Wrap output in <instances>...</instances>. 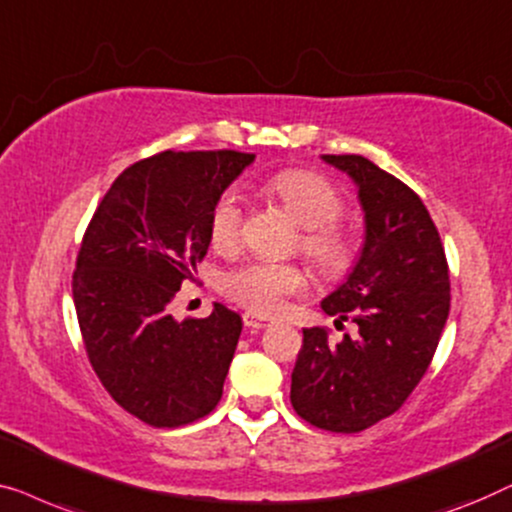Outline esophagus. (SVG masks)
<instances>
[{
	"label": "esophagus",
	"instance_id": "34e87169",
	"mask_svg": "<svg viewBox=\"0 0 512 512\" xmlns=\"http://www.w3.org/2000/svg\"><path fill=\"white\" fill-rule=\"evenodd\" d=\"M271 318H266V315H259L255 311H246L243 313V325H246L248 329H264L271 325Z\"/></svg>",
	"mask_w": 512,
	"mask_h": 512
}]
</instances>
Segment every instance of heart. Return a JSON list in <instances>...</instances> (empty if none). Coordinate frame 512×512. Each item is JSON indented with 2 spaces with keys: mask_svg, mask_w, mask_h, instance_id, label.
<instances>
[{
  "mask_svg": "<svg viewBox=\"0 0 512 512\" xmlns=\"http://www.w3.org/2000/svg\"><path fill=\"white\" fill-rule=\"evenodd\" d=\"M269 190L304 227L301 236L304 253L325 269H338L345 262V243L336 229V222L343 215V197L336 187L315 171L292 169L273 176ZM241 225V194L229 187L211 208L208 232L213 246L218 250H232L241 239ZM220 290L250 311L276 313L290 294L306 290V276L297 264L253 259L227 271L220 280Z\"/></svg>",
  "mask_w": 512,
  "mask_h": 512,
  "instance_id": "b5f03b06",
  "label": "heart"
}]
</instances>
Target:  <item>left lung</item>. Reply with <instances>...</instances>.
I'll return each instance as SVG.
<instances>
[{
  "mask_svg": "<svg viewBox=\"0 0 512 512\" xmlns=\"http://www.w3.org/2000/svg\"><path fill=\"white\" fill-rule=\"evenodd\" d=\"M357 185L366 236L350 276L322 299L355 334L304 329L290 401L313 427L357 434L403 406L429 369L450 313L448 259L427 206L362 155H322Z\"/></svg>",
  "mask_w": 512,
  "mask_h": 512,
  "instance_id": "1",
  "label": "left lung"
}]
</instances>
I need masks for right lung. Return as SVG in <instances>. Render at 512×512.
Masks as SVG:
<instances>
[{"instance_id":"right-lung-1","label":"right lung","mask_w":512,"mask_h":512,"mask_svg":"<svg viewBox=\"0 0 512 512\" xmlns=\"http://www.w3.org/2000/svg\"><path fill=\"white\" fill-rule=\"evenodd\" d=\"M253 160L146 157L115 178L85 229L71 280L85 350L115 403L150 427H183L222 397L241 315L213 304L208 318L176 322L169 304L206 255L215 199Z\"/></svg>"}]
</instances>
